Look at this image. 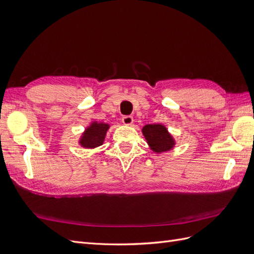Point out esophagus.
<instances>
[{
  "label": "esophagus",
  "instance_id": "obj_1",
  "mask_svg": "<svg viewBox=\"0 0 254 254\" xmlns=\"http://www.w3.org/2000/svg\"><path fill=\"white\" fill-rule=\"evenodd\" d=\"M122 122H123V124H124V125L130 126V125H132L133 118L131 117V115H125V117H123Z\"/></svg>",
  "mask_w": 254,
  "mask_h": 254
}]
</instances>
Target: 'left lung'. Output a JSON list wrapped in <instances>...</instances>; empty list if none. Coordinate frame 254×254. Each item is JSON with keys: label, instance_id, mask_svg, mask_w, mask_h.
<instances>
[{"label": "left lung", "instance_id": "1", "mask_svg": "<svg viewBox=\"0 0 254 254\" xmlns=\"http://www.w3.org/2000/svg\"><path fill=\"white\" fill-rule=\"evenodd\" d=\"M142 133L152 151L165 152L175 147V139L162 124H148L142 128Z\"/></svg>", "mask_w": 254, "mask_h": 254}]
</instances>
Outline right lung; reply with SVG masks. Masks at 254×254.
Returning <instances> with one entry per match:
<instances>
[{
	"instance_id": "add662e5",
	"label": "right lung",
	"mask_w": 254,
	"mask_h": 254,
	"mask_svg": "<svg viewBox=\"0 0 254 254\" xmlns=\"http://www.w3.org/2000/svg\"><path fill=\"white\" fill-rule=\"evenodd\" d=\"M110 128L109 124L103 122H92L82 132L79 145L83 148H96L98 146L104 144L105 136L108 129Z\"/></svg>"
}]
</instances>
